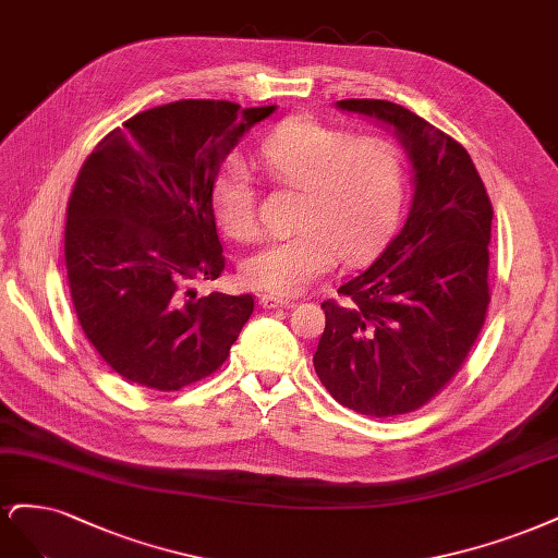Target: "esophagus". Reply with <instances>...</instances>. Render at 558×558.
Segmentation results:
<instances>
[{
  "mask_svg": "<svg viewBox=\"0 0 558 558\" xmlns=\"http://www.w3.org/2000/svg\"><path fill=\"white\" fill-rule=\"evenodd\" d=\"M259 303L264 308H294L296 301L292 299H280V296H271V294H262Z\"/></svg>",
  "mask_w": 558,
  "mask_h": 558,
  "instance_id": "obj_1",
  "label": "esophagus"
}]
</instances>
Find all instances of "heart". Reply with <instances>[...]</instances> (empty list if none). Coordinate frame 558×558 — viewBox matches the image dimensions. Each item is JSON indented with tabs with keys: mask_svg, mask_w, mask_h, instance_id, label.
I'll return each mask as SVG.
<instances>
[{
	"mask_svg": "<svg viewBox=\"0 0 558 558\" xmlns=\"http://www.w3.org/2000/svg\"><path fill=\"white\" fill-rule=\"evenodd\" d=\"M259 159L282 187L299 192L290 236L257 247L243 282L276 296H296L329 274L336 257L359 262L385 236L403 196V161L389 141L354 138L311 118L284 120ZM220 225L233 239H253L257 196L245 169L227 167L213 190Z\"/></svg>",
	"mask_w": 558,
	"mask_h": 558,
	"instance_id": "obj_1",
	"label": "heart"
}]
</instances>
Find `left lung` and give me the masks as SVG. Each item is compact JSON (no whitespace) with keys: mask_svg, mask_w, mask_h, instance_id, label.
<instances>
[{"mask_svg":"<svg viewBox=\"0 0 558 558\" xmlns=\"http://www.w3.org/2000/svg\"><path fill=\"white\" fill-rule=\"evenodd\" d=\"M336 106L393 130L415 196L383 255L340 284L345 301L322 303L327 325L313 364L340 405L405 415L452 380L482 331L494 208L471 155L424 118L383 99Z\"/></svg>","mask_w":558,"mask_h":558,"instance_id":"obj_1","label":"left lung"}]
</instances>
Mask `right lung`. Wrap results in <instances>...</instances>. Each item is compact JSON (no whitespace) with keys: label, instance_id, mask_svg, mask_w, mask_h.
<instances>
[{"label":"right lung","instance_id":"obj_1","mask_svg":"<svg viewBox=\"0 0 558 558\" xmlns=\"http://www.w3.org/2000/svg\"><path fill=\"white\" fill-rule=\"evenodd\" d=\"M276 111L181 99L136 113L89 153L71 190L64 259L89 343L124 380L178 391L218 371L253 294L196 296L225 271L215 178L239 138Z\"/></svg>","mask_w":558,"mask_h":558}]
</instances>
